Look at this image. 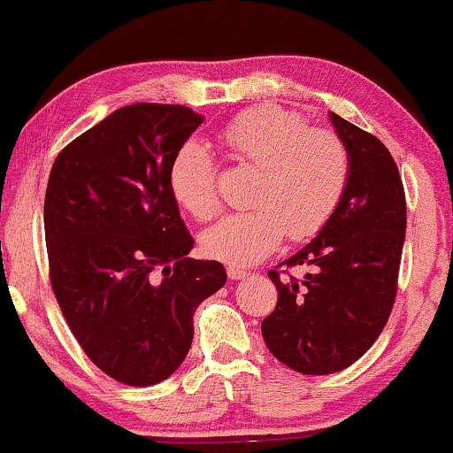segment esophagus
<instances>
[{
  "label": "esophagus",
  "instance_id": "obj_1",
  "mask_svg": "<svg viewBox=\"0 0 453 453\" xmlns=\"http://www.w3.org/2000/svg\"><path fill=\"white\" fill-rule=\"evenodd\" d=\"M226 274H228V278H231V280H241V278L250 276V272H247L245 268H239V265H228Z\"/></svg>",
  "mask_w": 453,
  "mask_h": 453
}]
</instances>
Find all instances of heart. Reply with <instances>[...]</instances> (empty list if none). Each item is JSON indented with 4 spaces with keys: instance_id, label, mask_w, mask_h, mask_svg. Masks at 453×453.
I'll list each match as a JSON object with an SVG mask.
<instances>
[{
    "instance_id": "1",
    "label": "heart",
    "mask_w": 453,
    "mask_h": 453,
    "mask_svg": "<svg viewBox=\"0 0 453 453\" xmlns=\"http://www.w3.org/2000/svg\"><path fill=\"white\" fill-rule=\"evenodd\" d=\"M219 144L239 165L256 166L247 203L210 226L202 237L206 256L226 264H256L280 245L311 239L336 212L350 179V154L336 132L309 127L282 107H257L233 117ZM177 203L197 220L219 210L216 165L206 146L188 142L169 169Z\"/></svg>"
}]
</instances>
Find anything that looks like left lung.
I'll use <instances>...</instances> for the list:
<instances>
[{
    "mask_svg": "<svg viewBox=\"0 0 453 453\" xmlns=\"http://www.w3.org/2000/svg\"><path fill=\"white\" fill-rule=\"evenodd\" d=\"M350 154L346 194L311 243L268 272L274 311L262 321L272 355L305 375L338 373L367 352L392 313L406 237V196L392 154L332 113ZM309 265L305 279L292 276Z\"/></svg>",
    "mask_w": 453,
    "mask_h": 453,
    "instance_id": "obj_1",
    "label": "left lung"
}]
</instances>
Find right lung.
<instances>
[{
    "label": "right lung",
    "instance_id": "1",
    "mask_svg": "<svg viewBox=\"0 0 453 453\" xmlns=\"http://www.w3.org/2000/svg\"><path fill=\"white\" fill-rule=\"evenodd\" d=\"M202 121L183 104H127L72 140L49 175L55 299L86 357L126 386L175 373L196 307L226 282L222 264L185 257L194 239L169 185L173 158Z\"/></svg>",
    "mask_w": 453,
    "mask_h": 453
}]
</instances>
